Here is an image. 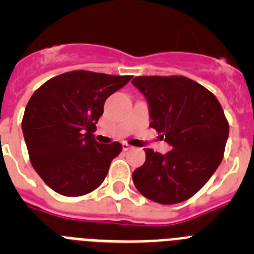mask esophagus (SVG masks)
<instances>
[{"label": "esophagus", "instance_id": "1", "mask_svg": "<svg viewBox=\"0 0 254 254\" xmlns=\"http://www.w3.org/2000/svg\"><path fill=\"white\" fill-rule=\"evenodd\" d=\"M122 149H123V151H129V150H132L133 147H132L131 145H128L127 142H123L122 143Z\"/></svg>", "mask_w": 254, "mask_h": 254}]
</instances>
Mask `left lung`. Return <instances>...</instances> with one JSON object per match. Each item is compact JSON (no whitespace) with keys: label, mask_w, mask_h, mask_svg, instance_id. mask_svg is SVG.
<instances>
[{"label":"left lung","mask_w":254,"mask_h":254,"mask_svg":"<svg viewBox=\"0 0 254 254\" xmlns=\"http://www.w3.org/2000/svg\"><path fill=\"white\" fill-rule=\"evenodd\" d=\"M132 84L149 103L151 122L173 150L145 149L132 173L134 187L154 202L174 205L196 194L220 165L229 123L214 94L185 76H137Z\"/></svg>","instance_id":"8db88e82"}]
</instances>
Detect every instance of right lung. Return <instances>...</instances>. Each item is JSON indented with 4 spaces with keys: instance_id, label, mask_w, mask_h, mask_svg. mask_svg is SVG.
Wrapping results in <instances>:
<instances>
[{
    "instance_id": "right-lung-1",
    "label": "right lung",
    "mask_w": 254,
    "mask_h": 254,
    "mask_svg": "<svg viewBox=\"0 0 254 254\" xmlns=\"http://www.w3.org/2000/svg\"><path fill=\"white\" fill-rule=\"evenodd\" d=\"M131 78L77 69L52 77L31 95L22 133L31 165L57 193L84 196L103 183L122 145L99 143L93 133L108 96Z\"/></svg>"
}]
</instances>
